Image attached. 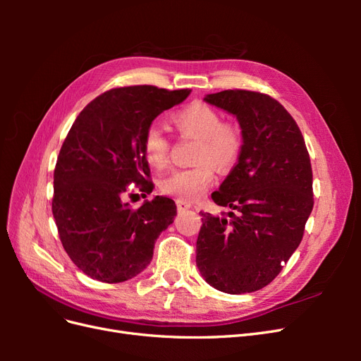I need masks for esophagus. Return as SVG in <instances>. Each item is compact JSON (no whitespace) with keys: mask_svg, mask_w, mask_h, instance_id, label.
<instances>
[{"mask_svg":"<svg viewBox=\"0 0 361 361\" xmlns=\"http://www.w3.org/2000/svg\"><path fill=\"white\" fill-rule=\"evenodd\" d=\"M176 204H178V211H179V212L187 211V209H190V207H191V203H190V202H183V200H178Z\"/></svg>","mask_w":361,"mask_h":361,"instance_id":"34e87169","label":"esophagus"}]
</instances>
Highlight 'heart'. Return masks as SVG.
<instances>
[{"label":"heart","mask_w":361,"mask_h":361,"mask_svg":"<svg viewBox=\"0 0 361 361\" xmlns=\"http://www.w3.org/2000/svg\"><path fill=\"white\" fill-rule=\"evenodd\" d=\"M173 125L180 134L197 138L192 167L173 171L162 179L161 188L179 200L200 199L215 178V167L220 171L231 170L243 150V133L233 122H221V116L212 106L192 102L171 116ZM170 141L166 134L152 125L146 129L143 152L147 162L155 169L169 164Z\"/></svg>","instance_id":"heart-1"}]
</instances>
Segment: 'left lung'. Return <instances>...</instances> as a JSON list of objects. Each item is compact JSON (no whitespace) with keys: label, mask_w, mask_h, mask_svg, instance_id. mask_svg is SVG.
<instances>
[{"label":"left lung","mask_w":361,"mask_h":361,"mask_svg":"<svg viewBox=\"0 0 361 361\" xmlns=\"http://www.w3.org/2000/svg\"><path fill=\"white\" fill-rule=\"evenodd\" d=\"M203 101L236 117L243 150L212 192L231 211L200 212L195 264L218 290L255 292L279 276L301 243L313 209L310 157L298 125L271 96L224 90Z\"/></svg>","instance_id":"left-lung-1"}]
</instances>
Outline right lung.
Segmentation results:
<instances>
[{"mask_svg":"<svg viewBox=\"0 0 361 361\" xmlns=\"http://www.w3.org/2000/svg\"><path fill=\"white\" fill-rule=\"evenodd\" d=\"M190 93L154 85L108 90L84 108L64 140L54 170L52 214L66 253L93 280L138 276L176 216L171 199L157 195L133 209L123 192L133 182L152 191L145 133Z\"/></svg>","mask_w":361,"mask_h":361,"instance_id":"1","label":"right lung"}]
</instances>
